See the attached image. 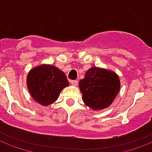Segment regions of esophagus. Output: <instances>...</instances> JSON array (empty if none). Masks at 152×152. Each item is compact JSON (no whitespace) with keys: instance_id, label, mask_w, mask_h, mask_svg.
Masks as SVG:
<instances>
[{"instance_id":"1","label":"esophagus","mask_w":152,"mask_h":152,"mask_svg":"<svg viewBox=\"0 0 152 152\" xmlns=\"http://www.w3.org/2000/svg\"><path fill=\"white\" fill-rule=\"evenodd\" d=\"M70 82H71V84L72 85H74V86H76L78 84V80H71Z\"/></svg>"}]
</instances>
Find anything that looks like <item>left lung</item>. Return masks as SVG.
<instances>
[{"label": "left lung", "instance_id": "1", "mask_svg": "<svg viewBox=\"0 0 152 152\" xmlns=\"http://www.w3.org/2000/svg\"><path fill=\"white\" fill-rule=\"evenodd\" d=\"M79 86L84 104L92 109L99 110L112 104L120 91V84L115 72L93 67L87 71Z\"/></svg>", "mask_w": 152, "mask_h": 152}]
</instances>
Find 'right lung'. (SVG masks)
Here are the masks:
<instances>
[{
	"instance_id": "obj_1",
	"label": "right lung",
	"mask_w": 152,
	"mask_h": 152,
	"mask_svg": "<svg viewBox=\"0 0 152 152\" xmlns=\"http://www.w3.org/2000/svg\"><path fill=\"white\" fill-rule=\"evenodd\" d=\"M27 84L32 98L43 106L55 102L63 88L69 85L65 74L48 64L32 69L28 74Z\"/></svg>"
}]
</instances>
